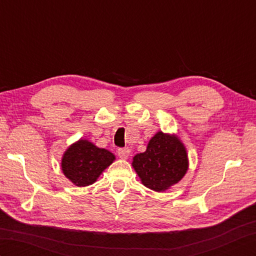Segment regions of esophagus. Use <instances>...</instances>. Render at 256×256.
<instances>
[{
    "mask_svg": "<svg viewBox=\"0 0 256 256\" xmlns=\"http://www.w3.org/2000/svg\"><path fill=\"white\" fill-rule=\"evenodd\" d=\"M118 155L120 158L126 160L128 157V155H130V150L128 148H120L118 150Z\"/></svg>",
    "mask_w": 256,
    "mask_h": 256,
    "instance_id": "esophagus-1",
    "label": "esophagus"
}]
</instances>
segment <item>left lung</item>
<instances>
[{
	"label": "left lung",
	"instance_id": "obj_1",
	"mask_svg": "<svg viewBox=\"0 0 256 256\" xmlns=\"http://www.w3.org/2000/svg\"><path fill=\"white\" fill-rule=\"evenodd\" d=\"M132 166L145 187L166 192L186 175L187 150L177 135L160 131L150 140L144 153L133 157Z\"/></svg>",
	"mask_w": 256,
	"mask_h": 256
}]
</instances>
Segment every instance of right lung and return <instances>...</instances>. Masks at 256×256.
<instances>
[{"mask_svg": "<svg viewBox=\"0 0 256 256\" xmlns=\"http://www.w3.org/2000/svg\"><path fill=\"white\" fill-rule=\"evenodd\" d=\"M114 160L116 156L110 150L98 148L88 140L80 138L64 153L62 170L76 186L86 187L96 182Z\"/></svg>", "mask_w": 256, "mask_h": 256, "instance_id": "add662e5", "label": "right lung"}]
</instances>
